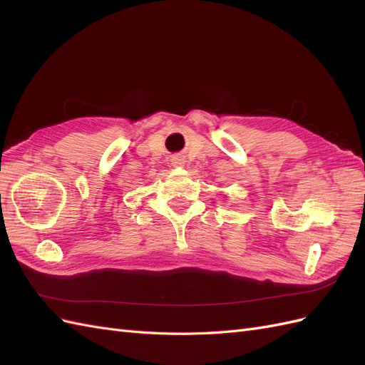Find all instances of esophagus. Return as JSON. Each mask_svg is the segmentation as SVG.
<instances>
[{"instance_id":"1","label":"esophagus","mask_w":365,"mask_h":365,"mask_svg":"<svg viewBox=\"0 0 365 365\" xmlns=\"http://www.w3.org/2000/svg\"><path fill=\"white\" fill-rule=\"evenodd\" d=\"M184 157H181V155H175V157H172V164L173 165H184Z\"/></svg>"}]
</instances>
